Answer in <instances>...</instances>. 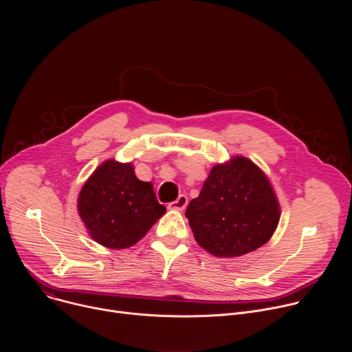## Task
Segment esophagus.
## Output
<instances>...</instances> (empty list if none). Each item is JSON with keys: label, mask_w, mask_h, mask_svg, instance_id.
Segmentation results:
<instances>
[{"label": "esophagus", "mask_w": 352, "mask_h": 352, "mask_svg": "<svg viewBox=\"0 0 352 352\" xmlns=\"http://www.w3.org/2000/svg\"><path fill=\"white\" fill-rule=\"evenodd\" d=\"M186 205H188V196L186 195H179L177 200H174V202L168 204V209L181 212V210H184L186 208Z\"/></svg>", "instance_id": "34e87169"}]
</instances>
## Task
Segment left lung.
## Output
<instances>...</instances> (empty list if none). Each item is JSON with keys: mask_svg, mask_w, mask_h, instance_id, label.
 I'll list each match as a JSON object with an SVG mask.
<instances>
[{"mask_svg": "<svg viewBox=\"0 0 352 352\" xmlns=\"http://www.w3.org/2000/svg\"><path fill=\"white\" fill-rule=\"evenodd\" d=\"M267 175L248 157L216 164L185 216L196 242L216 258H238L265 245L280 221Z\"/></svg>", "mask_w": 352, "mask_h": 352, "instance_id": "left-lung-1", "label": "left lung"}]
</instances>
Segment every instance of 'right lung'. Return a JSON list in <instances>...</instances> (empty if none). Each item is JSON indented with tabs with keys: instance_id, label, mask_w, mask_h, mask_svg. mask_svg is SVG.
<instances>
[{
	"instance_id": "obj_1",
	"label": "right lung",
	"mask_w": 352,
	"mask_h": 352,
	"mask_svg": "<svg viewBox=\"0 0 352 352\" xmlns=\"http://www.w3.org/2000/svg\"><path fill=\"white\" fill-rule=\"evenodd\" d=\"M78 213L89 235L110 249L142 239L166 213L152 182L136 178L132 163L106 160L87 178L78 196Z\"/></svg>"
}]
</instances>
